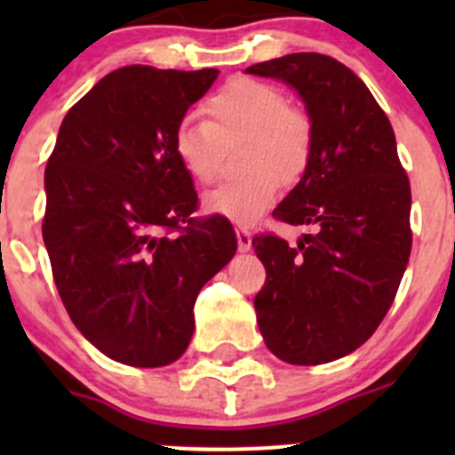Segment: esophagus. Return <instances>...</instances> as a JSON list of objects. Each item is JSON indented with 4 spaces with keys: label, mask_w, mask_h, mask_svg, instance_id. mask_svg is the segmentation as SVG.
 <instances>
[{
    "label": "esophagus",
    "mask_w": 455,
    "mask_h": 455,
    "mask_svg": "<svg viewBox=\"0 0 455 455\" xmlns=\"http://www.w3.org/2000/svg\"><path fill=\"white\" fill-rule=\"evenodd\" d=\"M235 235H237V249H240L242 253L251 251V246H253V237H251L249 228H246V227H235Z\"/></svg>",
    "instance_id": "34e87169"
}]
</instances>
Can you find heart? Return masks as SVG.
Listing matches in <instances>:
<instances>
[{"label":"heart","mask_w":455,"mask_h":455,"mask_svg":"<svg viewBox=\"0 0 455 455\" xmlns=\"http://www.w3.org/2000/svg\"><path fill=\"white\" fill-rule=\"evenodd\" d=\"M204 116L180 123L173 151L198 185L220 176L224 147L244 142L240 169L244 176L204 196V209L237 224H251L279 196L304 176L313 156V125L292 108L286 92L259 79H237L204 103Z\"/></svg>","instance_id":"b5f03b06"}]
</instances>
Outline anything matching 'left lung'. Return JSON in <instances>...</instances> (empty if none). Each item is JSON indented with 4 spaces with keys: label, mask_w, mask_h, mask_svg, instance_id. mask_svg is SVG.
<instances>
[{
    "label": "left lung",
    "mask_w": 455,
    "mask_h": 455,
    "mask_svg": "<svg viewBox=\"0 0 455 455\" xmlns=\"http://www.w3.org/2000/svg\"><path fill=\"white\" fill-rule=\"evenodd\" d=\"M304 100L313 156L273 215L316 231L288 246L253 237L266 268L255 297L266 347L292 365L337 361L363 346L387 315L411 251V191L387 116L337 59L295 52L246 68Z\"/></svg>",
    "instance_id": "obj_1"
}]
</instances>
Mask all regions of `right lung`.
I'll use <instances>...</instances> for the list:
<instances>
[{
	"instance_id": "right-lung-1",
	"label": "right lung",
	"mask_w": 455,
	"mask_h": 455,
	"mask_svg": "<svg viewBox=\"0 0 455 455\" xmlns=\"http://www.w3.org/2000/svg\"><path fill=\"white\" fill-rule=\"evenodd\" d=\"M215 79L213 68H118L59 127L44 244L72 323L118 363L180 359L200 288L237 251L222 215L191 218L198 194L173 151L187 109Z\"/></svg>"
}]
</instances>
